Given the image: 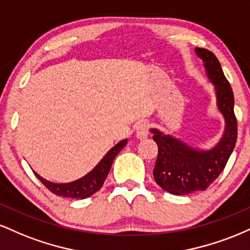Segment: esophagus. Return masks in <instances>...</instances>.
<instances>
[{"label": "esophagus", "mask_w": 250, "mask_h": 250, "mask_svg": "<svg viewBox=\"0 0 250 250\" xmlns=\"http://www.w3.org/2000/svg\"><path fill=\"white\" fill-rule=\"evenodd\" d=\"M149 135V125L147 122H140L136 127V137L137 139H146Z\"/></svg>", "instance_id": "34e87169"}]
</instances>
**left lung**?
I'll return each instance as SVG.
<instances>
[{
  "instance_id": "obj_1",
  "label": "left lung",
  "mask_w": 250,
  "mask_h": 250,
  "mask_svg": "<svg viewBox=\"0 0 250 250\" xmlns=\"http://www.w3.org/2000/svg\"><path fill=\"white\" fill-rule=\"evenodd\" d=\"M195 51L205 63L209 80L215 84L217 107L226 120V129L219 145L208 151L196 150L180 140L151 129L153 140L159 147L154 179L163 190L173 195L206 190L223 171L237 140L234 94L219 60L205 48H196Z\"/></svg>"
}]
</instances>
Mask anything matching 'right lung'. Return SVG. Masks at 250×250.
Instances as JSON below:
<instances>
[{"mask_svg": "<svg viewBox=\"0 0 250 250\" xmlns=\"http://www.w3.org/2000/svg\"><path fill=\"white\" fill-rule=\"evenodd\" d=\"M125 145H127V140H123V141L117 143L115 147L111 148L108 151L107 155L101 160V162L90 173L83 176L82 179L74 181V182L53 183L44 180L40 175H37L35 171H34V174L36 175L37 179L41 181L45 187L49 189L51 193L57 195V196L71 197V199H85V197H89L90 195L96 193L102 187L104 180L107 179L114 159L125 148Z\"/></svg>", "mask_w": 250, "mask_h": 250, "instance_id": "obj_1", "label": "right lung"}]
</instances>
